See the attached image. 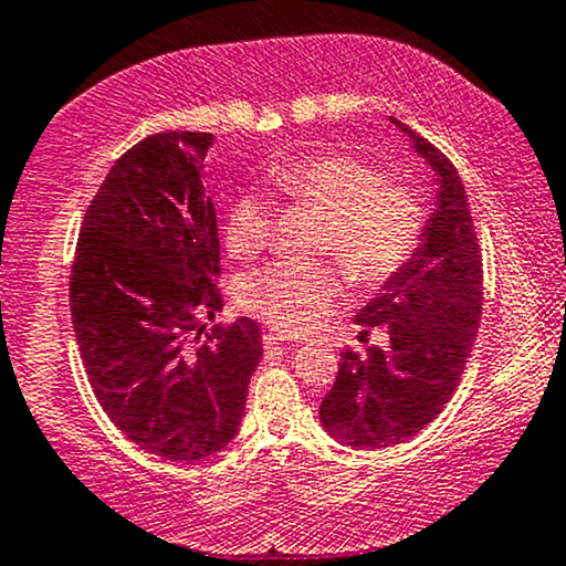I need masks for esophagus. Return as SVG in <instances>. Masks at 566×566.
Returning a JSON list of instances; mask_svg holds the SVG:
<instances>
[{
  "instance_id": "obj_1",
  "label": "esophagus",
  "mask_w": 566,
  "mask_h": 566,
  "mask_svg": "<svg viewBox=\"0 0 566 566\" xmlns=\"http://www.w3.org/2000/svg\"><path fill=\"white\" fill-rule=\"evenodd\" d=\"M262 342H264V347H277V345H291L294 339H289V336L275 334V332H264Z\"/></svg>"
}]
</instances>
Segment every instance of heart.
Wrapping results in <instances>:
<instances>
[{"label":"heart","instance_id":"b5f03b06","mask_svg":"<svg viewBox=\"0 0 566 566\" xmlns=\"http://www.w3.org/2000/svg\"><path fill=\"white\" fill-rule=\"evenodd\" d=\"M283 200L326 216L321 253H332L358 285H379L409 262L420 243L422 202L403 184L382 179L377 168L342 151H317L275 165L266 174ZM272 208L262 195H240L224 224L227 251L253 259L270 240ZM345 296L332 264L277 262L253 272L240 302L277 332L310 334Z\"/></svg>","mask_w":566,"mask_h":566}]
</instances>
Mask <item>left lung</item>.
Segmentation results:
<instances>
[{"instance_id":"obj_1","label":"left lung","mask_w":566,"mask_h":566,"mask_svg":"<svg viewBox=\"0 0 566 566\" xmlns=\"http://www.w3.org/2000/svg\"><path fill=\"white\" fill-rule=\"evenodd\" d=\"M436 174V208L420 249L355 315L368 339L387 345L342 350L339 374L321 403V422L353 449H385L420 433L449 403L479 334L484 264L460 174L443 151L390 117Z\"/></svg>"}]
</instances>
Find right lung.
Listing matches in <instances>:
<instances>
[{"label": "right lung", "mask_w": 566, "mask_h": 566, "mask_svg": "<svg viewBox=\"0 0 566 566\" xmlns=\"http://www.w3.org/2000/svg\"><path fill=\"white\" fill-rule=\"evenodd\" d=\"M211 133L170 130L125 151L82 219L69 281L87 382L136 447L198 462L238 436L262 332L216 326L219 230L202 187ZM196 336L192 337L191 334Z\"/></svg>", "instance_id": "obj_1"}]
</instances>
